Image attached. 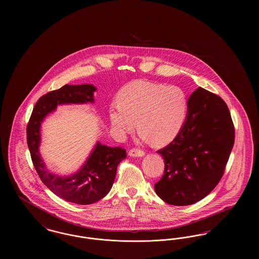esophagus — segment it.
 <instances>
[{"instance_id":"esophagus-1","label":"esophagus","mask_w":259,"mask_h":259,"mask_svg":"<svg viewBox=\"0 0 259 259\" xmlns=\"http://www.w3.org/2000/svg\"><path fill=\"white\" fill-rule=\"evenodd\" d=\"M129 155L132 157H143L145 155V152L138 148H132L129 150Z\"/></svg>"}]
</instances>
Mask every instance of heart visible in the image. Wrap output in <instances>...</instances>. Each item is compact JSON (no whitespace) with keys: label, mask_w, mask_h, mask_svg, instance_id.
<instances>
[{"label":"heart","mask_w":259,"mask_h":259,"mask_svg":"<svg viewBox=\"0 0 259 259\" xmlns=\"http://www.w3.org/2000/svg\"><path fill=\"white\" fill-rule=\"evenodd\" d=\"M118 102L109 109L111 127L124 137L137 125L140 138L157 146L171 143L182 130L188 100L181 87L135 80L119 91Z\"/></svg>","instance_id":"obj_1"}]
</instances>
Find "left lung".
Here are the masks:
<instances>
[{
  "label": "left lung",
  "instance_id": "8db88e82",
  "mask_svg": "<svg viewBox=\"0 0 259 259\" xmlns=\"http://www.w3.org/2000/svg\"><path fill=\"white\" fill-rule=\"evenodd\" d=\"M234 138V125L224 101L198 87L188 98L182 130L157 151L165 168L154 185L156 194L175 206L191 205L206 197L222 179Z\"/></svg>",
  "mask_w": 259,
  "mask_h": 259
}]
</instances>
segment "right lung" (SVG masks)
<instances>
[{
	"label": "right lung",
	"mask_w": 259,
	"mask_h": 259,
	"mask_svg": "<svg viewBox=\"0 0 259 259\" xmlns=\"http://www.w3.org/2000/svg\"><path fill=\"white\" fill-rule=\"evenodd\" d=\"M96 90L93 84H66L49 92L38 99L27 126L28 148L41 182L58 197L78 205L98 202L110 192L117 166L126 158V150L121 147H108L98 141L76 172L62 176L49 170L40 155V126L60 105L93 104Z\"/></svg>",
	"instance_id": "1"
}]
</instances>
